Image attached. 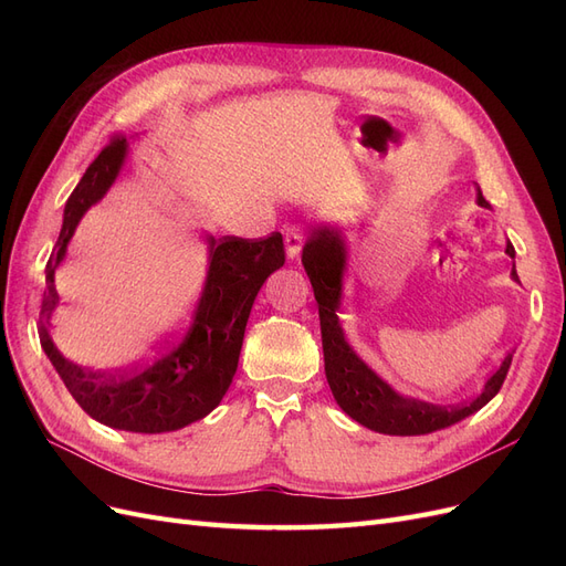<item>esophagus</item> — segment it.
I'll use <instances>...</instances> for the list:
<instances>
[{"mask_svg":"<svg viewBox=\"0 0 566 566\" xmlns=\"http://www.w3.org/2000/svg\"><path fill=\"white\" fill-rule=\"evenodd\" d=\"M300 250H302V231L297 227L287 229L285 231V254H287V260H295V256L300 254Z\"/></svg>","mask_w":566,"mask_h":566,"instance_id":"1","label":"esophagus"}]
</instances>
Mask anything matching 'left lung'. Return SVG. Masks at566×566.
Listing matches in <instances>:
<instances>
[{
	"label": "left lung",
	"instance_id": "obj_1",
	"mask_svg": "<svg viewBox=\"0 0 566 566\" xmlns=\"http://www.w3.org/2000/svg\"><path fill=\"white\" fill-rule=\"evenodd\" d=\"M476 205L491 208L476 186ZM505 252L515 260V248L507 241ZM302 264L306 276L312 281L314 297L318 302L321 318V339H323V361L325 378H328L331 391L337 406L373 432L394 434V437H416L430 434L443 427H451L468 416L484 408L499 389L503 387L505 375L512 364V354L505 356L501 368L486 380L484 389L468 403L460 406H437L430 401H420L413 397H403L389 382H385L361 356L354 352L347 342L345 331L339 323L342 304V283H345L347 269V235L339 224H316L310 241L302 248ZM512 281L520 283L517 269L512 264Z\"/></svg>",
	"mask_w": 566,
	"mask_h": 566
}]
</instances>
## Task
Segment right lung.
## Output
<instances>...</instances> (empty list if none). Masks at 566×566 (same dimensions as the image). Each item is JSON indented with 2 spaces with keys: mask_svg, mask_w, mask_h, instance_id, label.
Masks as SVG:
<instances>
[{
  "mask_svg": "<svg viewBox=\"0 0 566 566\" xmlns=\"http://www.w3.org/2000/svg\"><path fill=\"white\" fill-rule=\"evenodd\" d=\"M127 153L129 142L115 136L67 198L59 241L44 271L46 287L38 331L46 358L84 413L115 430L160 434L205 418L224 399L238 368L254 297L271 273L285 264V250L281 233H271L264 241L205 233L208 276L188 331L132 373L113 375L77 366L49 335L51 314L59 306L56 269L65 260L80 219L108 193Z\"/></svg>",
  "mask_w": 566,
  "mask_h": 566,
  "instance_id": "1",
  "label": "right lung"
}]
</instances>
